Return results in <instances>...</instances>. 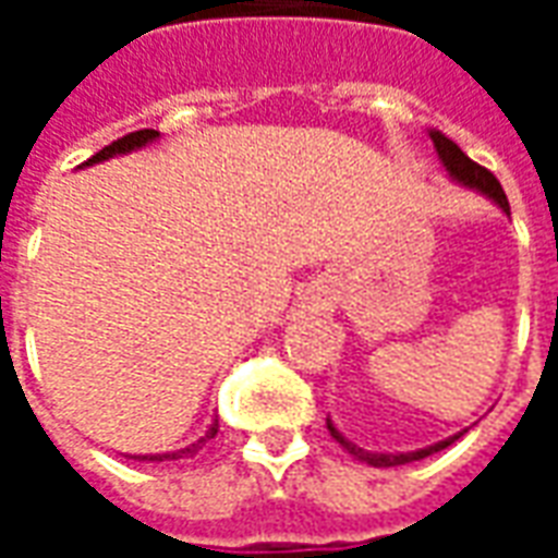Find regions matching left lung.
<instances>
[{
	"label": "left lung",
	"mask_w": 558,
	"mask_h": 558,
	"mask_svg": "<svg viewBox=\"0 0 558 558\" xmlns=\"http://www.w3.org/2000/svg\"><path fill=\"white\" fill-rule=\"evenodd\" d=\"M430 140H433V146H436V151H439V158H442L445 170L451 172L457 182L469 184V187H478L481 194L490 196L493 203H499V208H505V211L511 215L502 184H499V179H496L487 167H481V163H475L469 155H463V148L457 146V143H451V140L445 137V134H439V131H433ZM328 430H331V436H335V439H338V442L343 445L352 457H359V460L371 463V466H403V463H412V460H421V457L442 451V448H448V445L457 439V436H451V439H445V442L430 445V448H421V451H410V454H371V451H364V448H359V445H352L350 439H343L331 421H328Z\"/></svg>",
	"instance_id": "1"
}]
</instances>
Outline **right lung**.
Segmentation results:
<instances>
[{"label": "right lung", "mask_w": 558, "mask_h": 558, "mask_svg": "<svg viewBox=\"0 0 558 558\" xmlns=\"http://www.w3.org/2000/svg\"><path fill=\"white\" fill-rule=\"evenodd\" d=\"M158 137V131H151V128H143V131H134V134H125V137L113 140L110 146H104L98 155H92L83 167H89V163H98V160H107L113 158V155H125V151H131V148H140L146 146V143H151V140ZM215 433H218V421L208 427V433L199 439V442H194L191 448H182V451H175V454H151V457H143V460H163V457H170V460H175V457H184V454H196L203 445H206V439H215Z\"/></svg>", "instance_id": "obj_1"}]
</instances>
